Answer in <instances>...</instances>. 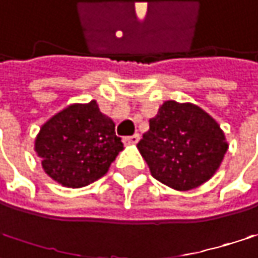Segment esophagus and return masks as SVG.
Segmentation results:
<instances>
[{
	"mask_svg": "<svg viewBox=\"0 0 258 258\" xmlns=\"http://www.w3.org/2000/svg\"><path fill=\"white\" fill-rule=\"evenodd\" d=\"M138 141H140V134H135V135L124 137V138H123V143H124V144H137Z\"/></svg>",
	"mask_w": 258,
	"mask_h": 258,
	"instance_id": "34e87169",
	"label": "esophagus"
}]
</instances>
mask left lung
<instances>
[{
    "label": "left lung",
    "mask_w": 258,
    "mask_h": 258,
    "mask_svg": "<svg viewBox=\"0 0 258 258\" xmlns=\"http://www.w3.org/2000/svg\"><path fill=\"white\" fill-rule=\"evenodd\" d=\"M149 126L137 147L152 176L178 191L207 182L228 150L217 121L193 103L164 102Z\"/></svg>",
    "instance_id": "1"
}]
</instances>
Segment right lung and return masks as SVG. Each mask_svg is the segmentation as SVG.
Segmentation results:
<instances>
[{
  "instance_id": "add662e5",
  "label": "right lung",
  "mask_w": 258,
  "mask_h": 258,
  "mask_svg": "<svg viewBox=\"0 0 258 258\" xmlns=\"http://www.w3.org/2000/svg\"><path fill=\"white\" fill-rule=\"evenodd\" d=\"M121 150L115 123L95 100L67 106L42 124L35 140L44 172L70 188L100 179Z\"/></svg>"
}]
</instances>
